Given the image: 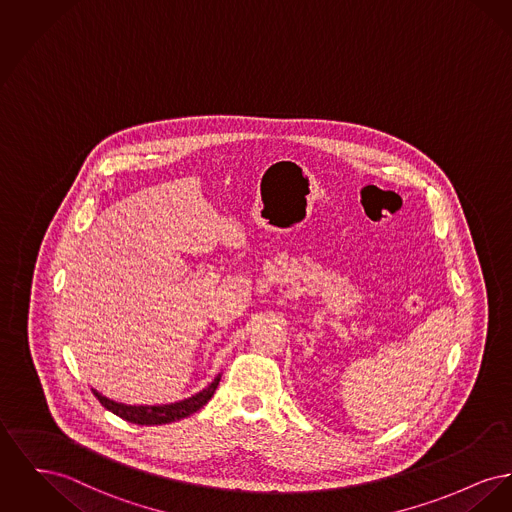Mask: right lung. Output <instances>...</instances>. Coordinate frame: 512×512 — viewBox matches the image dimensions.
Listing matches in <instances>:
<instances>
[{"mask_svg":"<svg viewBox=\"0 0 512 512\" xmlns=\"http://www.w3.org/2000/svg\"><path fill=\"white\" fill-rule=\"evenodd\" d=\"M218 383H220V375H216L211 385H207L203 391L195 392L189 398L170 402V404H125V402H118L96 389H92V394L100 400V404L106 410L120 416L121 420L137 423V425H162V423L183 420V418L195 414L197 410H201L211 400Z\"/></svg>","mask_w":512,"mask_h":512,"instance_id":"right-lung-1","label":"right lung"}]
</instances>
